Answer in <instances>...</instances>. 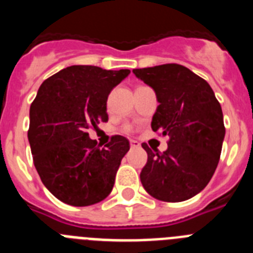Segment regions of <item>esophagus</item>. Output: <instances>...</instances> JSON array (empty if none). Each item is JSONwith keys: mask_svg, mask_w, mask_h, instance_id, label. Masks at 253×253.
<instances>
[{"mask_svg": "<svg viewBox=\"0 0 253 253\" xmlns=\"http://www.w3.org/2000/svg\"><path fill=\"white\" fill-rule=\"evenodd\" d=\"M130 147H131V148H139V147H140V143L138 142V140L131 139V140H130Z\"/></svg>", "mask_w": 253, "mask_h": 253, "instance_id": "obj_1", "label": "esophagus"}]
</instances>
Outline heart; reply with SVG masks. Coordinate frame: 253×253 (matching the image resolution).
Returning a JSON list of instances; mask_svg holds the SVG:
<instances>
[{"mask_svg": "<svg viewBox=\"0 0 253 253\" xmlns=\"http://www.w3.org/2000/svg\"><path fill=\"white\" fill-rule=\"evenodd\" d=\"M123 130H124L125 133H130V131H131V126H130V125H125L124 128H123Z\"/></svg>", "mask_w": 253, "mask_h": 253, "instance_id": "obj_1", "label": "heart"}]
</instances>
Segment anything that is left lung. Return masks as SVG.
Returning <instances> with one entry per match:
<instances>
[{
	"label": "left lung",
	"instance_id": "left-lung-1",
	"mask_svg": "<svg viewBox=\"0 0 253 253\" xmlns=\"http://www.w3.org/2000/svg\"><path fill=\"white\" fill-rule=\"evenodd\" d=\"M151 86L160 105L152 130L169 135L163 153L143 143L148 154L140 181L161 202H184L199 194L213 177L225 135L220 104L205 80L176 63L133 69Z\"/></svg>",
	"mask_w": 253,
	"mask_h": 253
}]
</instances>
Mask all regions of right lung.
<instances>
[{
	"mask_svg": "<svg viewBox=\"0 0 253 253\" xmlns=\"http://www.w3.org/2000/svg\"><path fill=\"white\" fill-rule=\"evenodd\" d=\"M129 73L71 66L39 87L30 106L28 138L42 182L60 202L88 207L111 193L129 140L113 135L100 148L87 130L107 122V96Z\"/></svg>",
	"mask_w": 253,
	"mask_h": 253,
	"instance_id": "1",
	"label": "right lung"
}]
</instances>
